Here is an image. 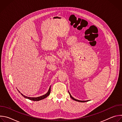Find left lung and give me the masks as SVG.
<instances>
[{
    "label": "left lung",
    "instance_id": "left-lung-1",
    "mask_svg": "<svg viewBox=\"0 0 122 122\" xmlns=\"http://www.w3.org/2000/svg\"><path fill=\"white\" fill-rule=\"evenodd\" d=\"M68 93H69V96H70V97H71L73 99V100H75V101H78V102H87V101H88V100H86V101H82V100H77V99H75L74 97H73L72 96H71V94H70V93L69 92V91H68Z\"/></svg>",
    "mask_w": 122,
    "mask_h": 122
}]
</instances>
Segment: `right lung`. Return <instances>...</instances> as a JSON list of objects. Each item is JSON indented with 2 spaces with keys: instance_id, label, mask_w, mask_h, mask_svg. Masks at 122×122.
Returning <instances> with one entry per match:
<instances>
[{
  "instance_id": "obj_1",
  "label": "right lung",
  "mask_w": 122,
  "mask_h": 122,
  "mask_svg": "<svg viewBox=\"0 0 122 122\" xmlns=\"http://www.w3.org/2000/svg\"><path fill=\"white\" fill-rule=\"evenodd\" d=\"M19 93H20V91H19ZM50 92H51V86L50 87V88L49 89V90L48 91V92L43 95V96H40V97H26V96H25V95H24L23 94H22V93H21V94L25 98H27L29 100H33V101H39V100H42L43 99H44L46 97H47L50 94Z\"/></svg>"
}]
</instances>
